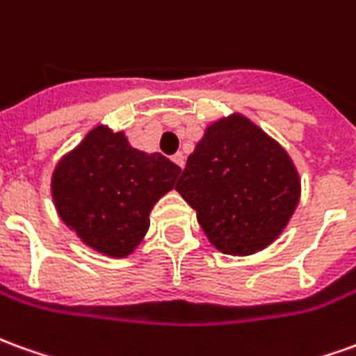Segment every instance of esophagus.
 Listing matches in <instances>:
<instances>
[{"label": "esophagus", "mask_w": 356, "mask_h": 356, "mask_svg": "<svg viewBox=\"0 0 356 356\" xmlns=\"http://www.w3.org/2000/svg\"><path fill=\"white\" fill-rule=\"evenodd\" d=\"M171 160L175 161V163H177L179 168H185V156H183V154H181V152L175 154V156H173Z\"/></svg>", "instance_id": "obj_1"}]
</instances>
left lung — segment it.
Segmentation results:
<instances>
[{"instance_id":"left-lung-1","label":"left lung","mask_w":356,"mask_h":356,"mask_svg":"<svg viewBox=\"0 0 356 356\" xmlns=\"http://www.w3.org/2000/svg\"><path fill=\"white\" fill-rule=\"evenodd\" d=\"M175 188L213 247L233 256L272 245L300 198L289 154L241 113L206 127Z\"/></svg>"}]
</instances>
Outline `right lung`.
<instances>
[{"label":"right lung","instance_id":"obj_1","mask_svg":"<svg viewBox=\"0 0 356 356\" xmlns=\"http://www.w3.org/2000/svg\"><path fill=\"white\" fill-rule=\"evenodd\" d=\"M181 168L133 148L123 131L96 127L51 175V196L65 225L102 254L125 258L150 227V212L175 186Z\"/></svg>","mask_w":356,"mask_h":356}]
</instances>
